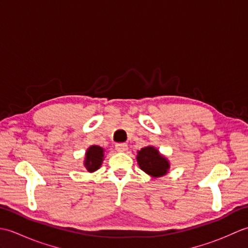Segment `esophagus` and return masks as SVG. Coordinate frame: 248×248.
<instances>
[{
    "label": "esophagus",
    "instance_id": "34e87169",
    "mask_svg": "<svg viewBox=\"0 0 248 248\" xmlns=\"http://www.w3.org/2000/svg\"><path fill=\"white\" fill-rule=\"evenodd\" d=\"M115 148L118 152H125L128 150V145L124 143H119V144H116Z\"/></svg>",
    "mask_w": 248,
    "mask_h": 248
}]
</instances>
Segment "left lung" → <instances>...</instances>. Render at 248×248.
Here are the masks:
<instances>
[{
  "instance_id": "1",
  "label": "left lung",
  "mask_w": 248,
  "mask_h": 248,
  "mask_svg": "<svg viewBox=\"0 0 248 248\" xmlns=\"http://www.w3.org/2000/svg\"><path fill=\"white\" fill-rule=\"evenodd\" d=\"M136 161L141 170L155 179L167 175L170 168L167 157L154 146H146L139 150Z\"/></svg>"
}]
</instances>
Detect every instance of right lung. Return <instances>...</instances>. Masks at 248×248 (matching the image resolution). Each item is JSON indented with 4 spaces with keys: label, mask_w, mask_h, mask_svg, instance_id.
<instances>
[{
    "label": "right lung",
    "mask_w": 248,
    "mask_h": 248,
    "mask_svg": "<svg viewBox=\"0 0 248 248\" xmlns=\"http://www.w3.org/2000/svg\"><path fill=\"white\" fill-rule=\"evenodd\" d=\"M104 160V149L98 145L88 147L84 157V167L88 172H93L101 167Z\"/></svg>",
    "instance_id": "1"
}]
</instances>
